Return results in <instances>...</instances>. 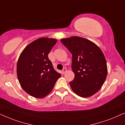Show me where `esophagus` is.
<instances>
[{
	"label": "esophagus",
	"instance_id": "esophagus-1",
	"mask_svg": "<svg viewBox=\"0 0 125 125\" xmlns=\"http://www.w3.org/2000/svg\"><path fill=\"white\" fill-rule=\"evenodd\" d=\"M67 72V69L66 68H63V69L62 70V74H64L65 73H66Z\"/></svg>",
	"mask_w": 125,
	"mask_h": 125
}]
</instances>
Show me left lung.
<instances>
[{
	"mask_svg": "<svg viewBox=\"0 0 125 125\" xmlns=\"http://www.w3.org/2000/svg\"><path fill=\"white\" fill-rule=\"evenodd\" d=\"M61 41L73 55L75 77L70 82L72 90L82 97L93 96L101 88L108 74L103 52L94 42L80 37L62 38Z\"/></svg>",
	"mask_w": 125,
	"mask_h": 125,
	"instance_id": "obj_1",
	"label": "left lung"
}]
</instances>
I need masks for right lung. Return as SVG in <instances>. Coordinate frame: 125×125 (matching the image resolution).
Returning a JSON list of instances; mask_svg holds the SVG:
<instances>
[{"instance_id": "1", "label": "right lung", "mask_w": 125, "mask_h": 125, "mask_svg": "<svg viewBox=\"0 0 125 125\" xmlns=\"http://www.w3.org/2000/svg\"><path fill=\"white\" fill-rule=\"evenodd\" d=\"M57 42L55 38H40L28 45L19 56L17 78L22 88L33 97L42 98L48 95L61 76L48 58Z\"/></svg>"}]
</instances>
